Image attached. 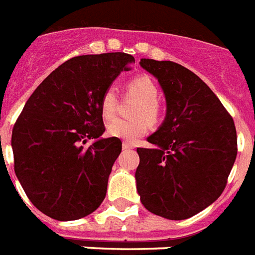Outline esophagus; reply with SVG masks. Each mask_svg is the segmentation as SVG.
Listing matches in <instances>:
<instances>
[{
  "label": "esophagus",
  "mask_w": 255,
  "mask_h": 255,
  "mask_svg": "<svg viewBox=\"0 0 255 255\" xmlns=\"http://www.w3.org/2000/svg\"><path fill=\"white\" fill-rule=\"evenodd\" d=\"M123 149H133V145L129 142H123Z\"/></svg>",
  "instance_id": "34e87169"
}]
</instances>
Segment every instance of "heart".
<instances>
[{
  "label": "heart",
  "instance_id": "b5f03b06",
  "mask_svg": "<svg viewBox=\"0 0 255 255\" xmlns=\"http://www.w3.org/2000/svg\"><path fill=\"white\" fill-rule=\"evenodd\" d=\"M126 92L129 97L138 99V105L133 111L134 121L127 122L123 119H115L107 124V134L124 141L132 142L142 137L148 132L149 123H156L160 118L158 107V86L149 76H137L128 81ZM118 95L115 89L109 88L102 94L99 109L103 119H111L117 113Z\"/></svg>",
  "mask_w": 255,
  "mask_h": 255
}]
</instances>
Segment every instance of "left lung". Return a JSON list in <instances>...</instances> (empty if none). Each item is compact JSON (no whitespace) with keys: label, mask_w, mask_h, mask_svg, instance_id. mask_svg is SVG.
I'll return each instance as SVG.
<instances>
[{"label":"left lung","mask_w":255,"mask_h":255,"mask_svg":"<svg viewBox=\"0 0 255 255\" xmlns=\"http://www.w3.org/2000/svg\"><path fill=\"white\" fill-rule=\"evenodd\" d=\"M160 82L166 117L137 148L136 187L149 212L185 220L224 191L237 156L235 122L215 93L187 68L173 61L140 60Z\"/></svg>","instance_id":"8db88e82"}]
</instances>
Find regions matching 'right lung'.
Wrapping results in <instances>:
<instances>
[{
    "label": "right lung",
    "instance_id": "right-lung-1",
    "mask_svg": "<svg viewBox=\"0 0 255 255\" xmlns=\"http://www.w3.org/2000/svg\"><path fill=\"white\" fill-rule=\"evenodd\" d=\"M134 63L123 52L68 60L24 105L11 134L14 170L26 195L55 220H77L103 202L113 165L122 152L105 132L99 102L121 72ZM88 139L95 142L89 147Z\"/></svg>",
    "mask_w": 255,
    "mask_h": 255
}]
</instances>
